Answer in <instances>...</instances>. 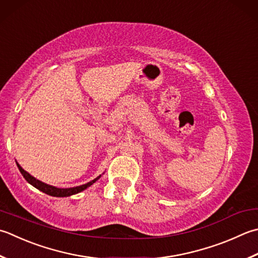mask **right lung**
Returning a JSON list of instances; mask_svg holds the SVG:
<instances>
[{
  "mask_svg": "<svg viewBox=\"0 0 258 258\" xmlns=\"http://www.w3.org/2000/svg\"><path fill=\"white\" fill-rule=\"evenodd\" d=\"M17 162V161H15ZM17 165L18 168L20 170V172H21V174L23 175V178L28 181V182L33 185L34 188H37L38 190L42 191V192L47 194L49 196H52V197H59V198H62V197H70L73 195H76V194H79L82 192V191L86 190L87 188H89L90 185H93L96 181H97L100 176L102 175H98L97 178L89 181V182H87L86 184H83V185H79V186H75V188H67V189H61V188H57V186H53V185H50V184H47L42 182V181H40L38 179H35L34 176H32L31 174H30L29 172H27L21 165H20L18 162H17Z\"/></svg>",
  "mask_w": 258,
  "mask_h": 258,
  "instance_id": "1",
  "label": "right lung"
}]
</instances>
